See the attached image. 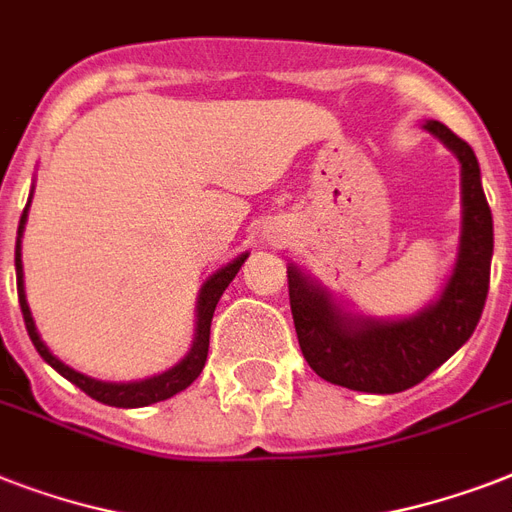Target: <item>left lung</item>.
Segmentation results:
<instances>
[{"instance_id":"8db88e82","label":"left lung","mask_w":512,"mask_h":512,"mask_svg":"<svg viewBox=\"0 0 512 512\" xmlns=\"http://www.w3.org/2000/svg\"><path fill=\"white\" fill-rule=\"evenodd\" d=\"M425 130L452 148L462 164V241L457 268L444 295L414 319L361 324L345 319L327 295L287 268L289 305L300 350L313 372L327 382L361 393H401L414 388L470 340L489 292L494 228L492 209L481 188L473 148L446 124Z\"/></svg>"}]
</instances>
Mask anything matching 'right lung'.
<instances>
[{"label": "right lung", "instance_id": "obj_1", "mask_svg": "<svg viewBox=\"0 0 512 512\" xmlns=\"http://www.w3.org/2000/svg\"><path fill=\"white\" fill-rule=\"evenodd\" d=\"M28 209V207H26ZM26 209H23V217H20L18 225V244H15V273H18V303L20 311H23V321H26V332L34 342V348L39 350V356L47 361V364L60 372L66 380H71L76 388H82L84 393L100 404L108 406H122V409H138V406L156 404V401H164V398H172L175 393L185 390L191 385L196 377L204 369V361H207V350H209V327H212V313L217 308V300L225 292V287L231 284L233 276L239 273V268L244 265L247 255L236 257L233 263H228L225 268L209 276L207 284L201 287L199 297V321H196V342H193L191 353L180 361L177 366H172L170 372L159 374V377H151V380L143 382H127V385H116V382H100L92 380V377H84V374L74 372L71 366H66L63 361L52 356L47 345L42 342L39 332L34 327V319H31V311H28L26 303V292H23V265H20V233H23V225H26Z\"/></svg>", "mask_w": 512, "mask_h": 512}]
</instances>
